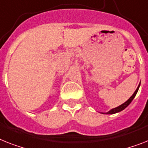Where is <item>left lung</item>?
Segmentation results:
<instances>
[{"mask_svg": "<svg viewBox=\"0 0 148 148\" xmlns=\"http://www.w3.org/2000/svg\"><path fill=\"white\" fill-rule=\"evenodd\" d=\"M140 85H141V82L139 83L137 89H136L135 92H134V94H133L131 97H129V98L126 101H125V103H123V104L119 105V107H115V108H113V109H111L110 110L108 111V112H107V113H102V114H114V113H119V112H120V111H122V110H123L124 109H125V108H126V107H128V106H129L130 103H131V102L132 101L133 99L135 98V95H136V94L138 93V91L139 87H140Z\"/></svg>", "mask_w": 148, "mask_h": 148, "instance_id": "8db88e82", "label": "left lung"}]
</instances>
